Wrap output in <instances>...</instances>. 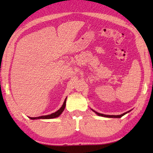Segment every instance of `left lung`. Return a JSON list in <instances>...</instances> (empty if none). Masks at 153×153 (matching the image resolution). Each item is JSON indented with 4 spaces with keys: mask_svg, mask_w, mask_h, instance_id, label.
I'll return each mask as SVG.
<instances>
[{
    "mask_svg": "<svg viewBox=\"0 0 153 153\" xmlns=\"http://www.w3.org/2000/svg\"><path fill=\"white\" fill-rule=\"evenodd\" d=\"M92 110V109H91ZM93 112H95L97 115L98 116H102V117H106V118H121V117H122L123 116H124L125 114H126L127 113H128V112H129L131 111V110H129V111H128V112H124L123 114H120V115H106V114H100V113H99V112H95V110H92Z\"/></svg>",
    "mask_w": 153,
    "mask_h": 153,
    "instance_id": "obj_1",
    "label": "left lung"
}]
</instances>
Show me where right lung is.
<instances>
[{
	"mask_svg": "<svg viewBox=\"0 0 153 153\" xmlns=\"http://www.w3.org/2000/svg\"><path fill=\"white\" fill-rule=\"evenodd\" d=\"M66 98L64 100V102L63 103L62 106L60 107V108L57 110L56 112H55L54 113H52L51 114L49 115H45V116H39V117H29V118H30L31 120H37V119H52V118H57V117H59L60 115H61V114L63 112V111L65 109V107H66Z\"/></svg>",
	"mask_w": 153,
	"mask_h": 153,
	"instance_id": "1",
	"label": "right lung"
}]
</instances>
